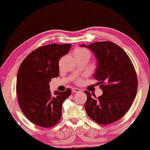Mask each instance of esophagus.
I'll return each instance as SVG.
<instances>
[{
  "label": "esophagus",
  "instance_id": "obj_1",
  "mask_svg": "<svg viewBox=\"0 0 150 150\" xmlns=\"http://www.w3.org/2000/svg\"><path fill=\"white\" fill-rule=\"evenodd\" d=\"M81 90L79 89V88H74L72 89V92L73 93H77V92H81Z\"/></svg>",
  "mask_w": 150,
  "mask_h": 150
}]
</instances>
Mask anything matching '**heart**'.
Here are the masks:
<instances>
[{
	"label": "heart",
	"instance_id": "heart-1",
	"mask_svg": "<svg viewBox=\"0 0 150 150\" xmlns=\"http://www.w3.org/2000/svg\"><path fill=\"white\" fill-rule=\"evenodd\" d=\"M75 56H81V55H85V54H90L89 52L87 50L83 49V48H78L75 51ZM77 83L81 81V79H77Z\"/></svg>",
	"mask_w": 150,
	"mask_h": 150
}]
</instances>
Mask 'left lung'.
Returning a JSON list of instances; mask_svg holds the SVG:
<instances>
[{
  "mask_svg": "<svg viewBox=\"0 0 150 150\" xmlns=\"http://www.w3.org/2000/svg\"><path fill=\"white\" fill-rule=\"evenodd\" d=\"M97 60L92 75L99 81L103 94L96 98L86 90L85 109L88 116L96 123L107 125L126 114L135 98L138 81L129 57L120 46L110 41H100L88 46Z\"/></svg>",
  "mask_w": 150,
  "mask_h": 150,
  "instance_id": "left-lung-1",
  "label": "left lung"
}]
</instances>
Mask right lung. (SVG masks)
<instances>
[{
	"label": "right lung",
	"instance_id": "1",
	"mask_svg": "<svg viewBox=\"0 0 150 150\" xmlns=\"http://www.w3.org/2000/svg\"><path fill=\"white\" fill-rule=\"evenodd\" d=\"M71 44H49L34 50L23 60L17 75L16 93L20 109L31 122L43 128L58 124L62 106L71 90L54 92L50 82L59 76V60L68 54Z\"/></svg>",
	"mask_w": 150,
	"mask_h": 150
}]
</instances>
